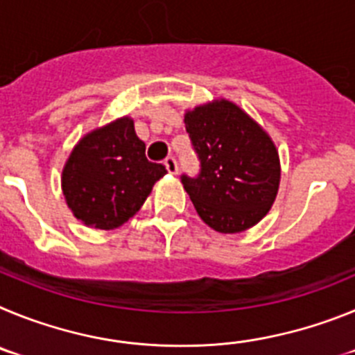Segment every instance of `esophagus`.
Segmentation results:
<instances>
[{"label":"esophagus","instance_id":"obj_1","mask_svg":"<svg viewBox=\"0 0 355 355\" xmlns=\"http://www.w3.org/2000/svg\"><path fill=\"white\" fill-rule=\"evenodd\" d=\"M165 168H167L168 171V174H172V175H175L178 174V172H180V167H178V162H175V158H167L165 159Z\"/></svg>","mask_w":355,"mask_h":355}]
</instances>
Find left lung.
<instances>
[{
	"mask_svg": "<svg viewBox=\"0 0 355 355\" xmlns=\"http://www.w3.org/2000/svg\"><path fill=\"white\" fill-rule=\"evenodd\" d=\"M184 126L200 159L199 178L183 187L205 224L234 234L270 211L281 183V162L270 135L225 97L184 114Z\"/></svg>",
	"mask_w": 355,
	"mask_h": 355,
	"instance_id": "1",
	"label": "left lung"
}]
</instances>
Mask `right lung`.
Wrapping results in <instances>:
<instances>
[{"label":"right lung","mask_w":355,"mask_h":355,"mask_svg":"<svg viewBox=\"0 0 355 355\" xmlns=\"http://www.w3.org/2000/svg\"><path fill=\"white\" fill-rule=\"evenodd\" d=\"M167 174L146 158V144L124 115L81 137L62 168V192L72 215L96 229H117L142 208Z\"/></svg>","instance_id":"right-lung-1"}]
</instances>
